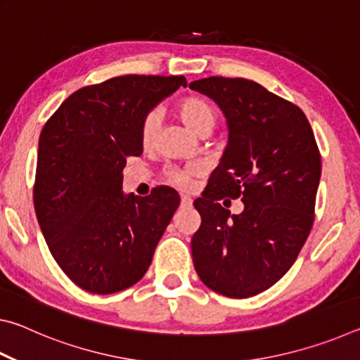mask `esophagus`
<instances>
[{"instance_id":"34e87169","label":"esophagus","mask_w":360,"mask_h":360,"mask_svg":"<svg viewBox=\"0 0 360 360\" xmlns=\"http://www.w3.org/2000/svg\"><path fill=\"white\" fill-rule=\"evenodd\" d=\"M181 205L184 208H188V206H192V198L187 197V195H181Z\"/></svg>"}]
</instances>
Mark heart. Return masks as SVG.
I'll return each instance as SVG.
<instances>
[{
  "instance_id": "obj_1",
  "label": "heart",
  "mask_w": 360,
  "mask_h": 360,
  "mask_svg": "<svg viewBox=\"0 0 360 360\" xmlns=\"http://www.w3.org/2000/svg\"><path fill=\"white\" fill-rule=\"evenodd\" d=\"M178 112L188 129H192L200 136L211 135L212 130L217 127V111L208 100L202 98V96H187L179 103ZM158 124H160V119H158L157 111H149L144 115L141 124V139L146 146L154 143L158 131ZM193 176L195 172L191 168H169L165 172L167 181L181 188L191 187Z\"/></svg>"
}]
</instances>
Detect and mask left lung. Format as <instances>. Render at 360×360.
Wrapping results in <instances>:
<instances>
[{"label": "left lung", "mask_w": 360, "mask_h": 360, "mask_svg": "<svg viewBox=\"0 0 360 360\" xmlns=\"http://www.w3.org/2000/svg\"><path fill=\"white\" fill-rule=\"evenodd\" d=\"M188 87L214 100L229 125L222 160L193 202L195 270L217 294L257 295L288 273L311 231L319 148L302 109L257 82L211 76ZM224 198H241L245 211L230 218Z\"/></svg>", "instance_id": "left-lung-1"}]
</instances>
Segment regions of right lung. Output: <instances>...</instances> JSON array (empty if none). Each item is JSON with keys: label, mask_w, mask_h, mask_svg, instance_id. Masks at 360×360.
I'll list each match as a JSON object with an SVG mask.
<instances>
[{"label": "right lung", "mask_w": 360, "mask_h": 360, "mask_svg": "<svg viewBox=\"0 0 360 360\" xmlns=\"http://www.w3.org/2000/svg\"><path fill=\"white\" fill-rule=\"evenodd\" d=\"M184 76L127 75L76 90L39 136L33 202L49 251L92 294L136 284L179 206L172 187L124 195L127 155L143 154L141 124Z\"/></svg>", "instance_id": "add662e5"}]
</instances>
